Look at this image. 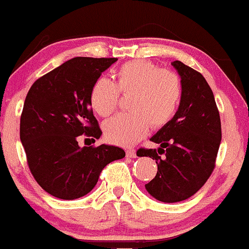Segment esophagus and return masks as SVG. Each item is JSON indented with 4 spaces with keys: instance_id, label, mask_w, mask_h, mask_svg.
<instances>
[{
    "instance_id": "obj_1",
    "label": "esophagus",
    "mask_w": 249,
    "mask_h": 249,
    "mask_svg": "<svg viewBox=\"0 0 249 249\" xmlns=\"http://www.w3.org/2000/svg\"><path fill=\"white\" fill-rule=\"evenodd\" d=\"M127 156H129V158H136L135 149H128L127 150Z\"/></svg>"
}]
</instances>
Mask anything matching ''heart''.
I'll return each mask as SVG.
<instances>
[{
	"label": "heart",
	"mask_w": 249,
	"mask_h": 249,
	"mask_svg": "<svg viewBox=\"0 0 249 249\" xmlns=\"http://www.w3.org/2000/svg\"><path fill=\"white\" fill-rule=\"evenodd\" d=\"M120 93L132 94L130 113L107 120L106 138L120 146H132L149 130L164 127L177 114L182 83L175 72L160 69L149 61L125 63L116 72V82L99 79L90 91V106L100 116H108L119 105Z\"/></svg>",
	"instance_id": "b5f03b06"
}]
</instances>
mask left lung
Returning <instances> with one entry per match:
<instances>
[{
    "label": "left lung",
    "mask_w": 249,
    "mask_h": 249,
    "mask_svg": "<svg viewBox=\"0 0 249 249\" xmlns=\"http://www.w3.org/2000/svg\"><path fill=\"white\" fill-rule=\"evenodd\" d=\"M182 83L177 114L150 140L156 149H140L158 164L147 192L162 202H178L194 195L206 183L215 167L221 143V121L214 94L199 71L174 61Z\"/></svg>",
    "instance_id": "1"
}]
</instances>
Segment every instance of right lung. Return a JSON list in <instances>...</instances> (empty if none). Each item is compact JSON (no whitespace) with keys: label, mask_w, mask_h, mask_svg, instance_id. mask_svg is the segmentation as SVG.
<instances>
[{"label":"right lung","mask_w":249,"mask_h":249,"mask_svg":"<svg viewBox=\"0 0 249 249\" xmlns=\"http://www.w3.org/2000/svg\"><path fill=\"white\" fill-rule=\"evenodd\" d=\"M117 58L74 57L36 80L28 91L19 139L36 182L53 196L74 200L96 186L100 173L125 156L122 148L80 147L82 134L99 139L90 91Z\"/></svg>","instance_id":"1"}]
</instances>
